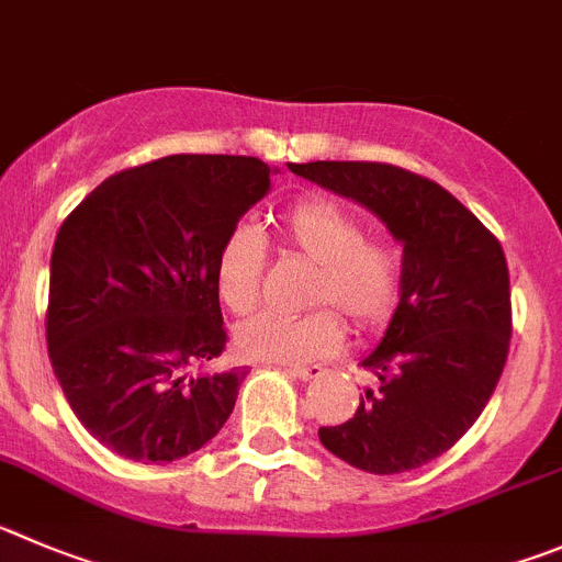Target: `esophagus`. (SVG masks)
Instances as JSON below:
<instances>
[{
  "mask_svg": "<svg viewBox=\"0 0 562 562\" xmlns=\"http://www.w3.org/2000/svg\"><path fill=\"white\" fill-rule=\"evenodd\" d=\"M285 374L296 376V380H316L324 374V369L322 366H288Z\"/></svg>",
  "mask_w": 562,
  "mask_h": 562,
  "instance_id": "esophagus-1",
  "label": "esophagus"
}]
</instances>
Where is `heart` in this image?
<instances>
[{
  "label": "heart",
  "instance_id": "heart-1",
  "mask_svg": "<svg viewBox=\"0 0 562 562\" xmlns=\"http://www.w3.org/2000/svg\"><path fill=\"white\" fill-rule=\"evenodd\" d=\"M280 240L313 263L307 305H329L358 329L380 327L400 302L402 257L382 238H366L363 218L335 196L311 193L282 213ZM266 244L249 227L224 238L216 257V291L229 313L246 316L260 302ZM329 307L305 316H260L240 324L235 349L257 363H313L340 346V322Z\"/></svg>",
  "mask_w": 562,
  "mask_h": 562
}]
</instances>
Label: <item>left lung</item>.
I'll use <instances>...</instances> for the list:
<instances>
[{
	"instance_id": "1",
	"label": "left lung",
	"mask_w": 562,
	"mask_h": 562,
	"mask_svg": "<svg viewBox=\"0 0 562 562\" xmlns=\"http://www.w3.org/2000/svg\"><path fill=\"white\" fill-rule=\"evenodd\" d=\"M288 169L369 207L402 244L400 305L360 363L374 387L349 422L318 438L369 474L418 469L469 432L505 369L513 316L502 244L447 188L391 162Z\"/></svg>"
}]
</instances>
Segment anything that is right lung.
<instances>
[{"label": "right lung", "instance_id": "obj_1", "mask_svg": "<svg viewBox=\"0 0 562 562\" xmlns=\"http://www.w3.org/2000/svg\"><path fill=\"white\" fill-rule=\"evenodd\" d=\"M257 157L169 155L108 177L52 249L46 346L82 427L135 463H171L216 438L244 369L227 346L216 257L269 193Z\"/></svg>", "mask_w": 562, "mask_h": 562}]
</instances>
